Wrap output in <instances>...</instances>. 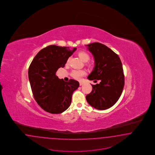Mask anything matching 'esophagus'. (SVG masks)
I'll use <instances>...</instances> for the list:
<instances>
[{"instance_id": "1", "label": "esophagus", "mask_w": 155, "mask_h": 155, "mask_svg": "<svg viewBox=\"0 0 155 155\" xmlns=\"http://www.w3.org/2000/svg\"><path fill=\"white\" fill-rule=\"evenodd\" d=\"M83 84H84V83H83V82H80V86H82V85H83Z\"/></svg>"}]
</instances>
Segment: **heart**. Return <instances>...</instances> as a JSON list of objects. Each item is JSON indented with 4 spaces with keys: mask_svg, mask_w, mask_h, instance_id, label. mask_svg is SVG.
<instances>
[{
    "mask_svg": "<svg viewBox=\"0 0 155 155\" xmlns=\"http://www.w3.org/2000/svg\"><path fill=\"white\" fill-rule=\"evenodd\" d=\"M78 55L80 58L84 62H87L89 60V54L86 52L80 51L78 52ZM71 74L73 77V78H74L75 80H80L83 76L86 75V71H84L74 70L71 72Z\"/></svg>",
    "mask_w": 155,
    "mask_h": 155,
    "instance_id": "1",
    "label": "heart"
}]
</instances>
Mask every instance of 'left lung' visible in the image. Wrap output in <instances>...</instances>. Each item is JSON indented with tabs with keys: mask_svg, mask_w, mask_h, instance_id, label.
Segmentation results:
<instances>
[{
	"mask_svg": "<svg viewBox=\"0 0 155 155\" xmlns=\"http://www.w3.org/2000/svg\"><path fill=\"white\" fill-rule=\"evenodd\" d=\"M94 56L95 66L88 80H101L99 84H91L92 91L86 99L94 108L103 110L114 105L120 97L124 85V76L121 60L109 48L99 42L86 45Z\"/></svg>",
	"mask_w": 155,
	"mask_h": 155,
	"instance_id": "left-lung-1",
	"label": "left lung"
}]
</instances>
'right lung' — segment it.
<instances>
[{
    "mask_svg": "<svg viewBox=\"0 0 155 155\" xmlns=\"http://www.w3.org/2000/svg\"><path fill=\"white\" fill-rule=\"evenodd\" d=\"M76 49L49 45L38 53L29 67L28 77L34 98L48 113L65 111L71 105L73 92L80 86L75 80L65 82L56 75L58 69L65 66Z\"/></svg>",
    "mask_w": 155,
    "mask_h": 155,
    "instance_id": "add662e5",
    "label": "right lung"
}]
</instances>
